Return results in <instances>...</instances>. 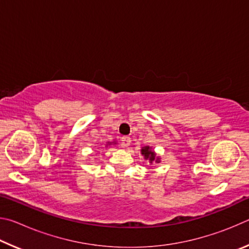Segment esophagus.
Returning <instances> with one entry per match:
<instances>
[{
  "label": "esophagus",
  "instance_id": "34e87169",
  "mask_svg": "<svg viewBox=\"0 0 249 249\" xmlns=\"http://www.w3.org/2000/svg\"><path fill=\"white\" fill-rule=\"evenodd\" d=\"M121 142H122V145H123L124 147H128L130 145V142H132V140H130V137H128V136H123L121 138Z\"/></svg>",
  "mask_w": 249,
  "mask_h": 249
}]
</instances>
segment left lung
Returning <instances> with one entry per match:
<instances>
[{"label": "left lung", "mask_w": 249, "mask_h": 249, "mask_svg": "<svg viewBox=\"0 0 249 249\" xmlns=\"http://www.w3.org/2000/svg\"><path fill=\"white\" fill-rule=\"evenodd\" d=\"M142 155L144 156L146 160L148 159L150 163H153L154 161H155V162H159V158L156 157L155 151H154L153 149H151L149 146L142 147Z\"/></svg>", "instance_id": "8db88e82"}]
</instances>
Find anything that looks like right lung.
<instances>
[{
	"label": "right lung",
	"instance_id": "obj_1",
	"mask_svg": "<svg viewBox=\"0 0 249 249\" xmlns=\"http://www.w3.org/2000/svg\"><path fill=\"white\" fill-rule=\"evenodd\" d=\"M108 144H111V142H108ZM114 144H115V142H114Z\"/></svg>",
	"mask_w": 249,
	"mask_h": 249
}]
</instances>
